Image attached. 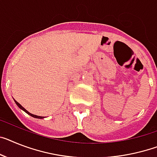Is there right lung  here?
<instances>
[{
	"mask_svg": "<svg viewBox=\"0 0 157 157\" xmlns=\"http://www.w3.org/2000/svg\"><path fill=\"white\" fill-rule=\"evenodd\" d=\"M14 101H15V103H16V104H17V106H18V107H19V108H20V109H22V110H23V111H25V113H27V114H29V115H30V116H31V117H34V118H38V119H43V118H44V117H39V116H36V115H33V114H32V113H29V112H28V111H27V110H26V109H25V108H24V107H22L21 105H20V104H19V103H18L17 101H15V100H14Z\"/></svg>",
	"mask_w": 157,
	"mask_h": 157,
	"instance_id": "1",
	"label": "right lung"
}]
</instances>
